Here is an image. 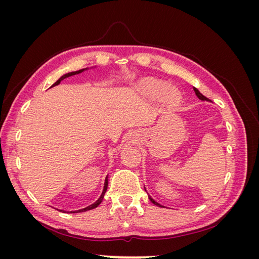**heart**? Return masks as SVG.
Segmentation results:
<instances>
[{
    "label": "heart",
    "mask_w": 259,
    "mask_h": 259,
    "mask_svg": "<svg viewBox=\"0 0 259 259\" xmlns=\"http://www.w3.org/2000/svg\"><path fill=\"white\" fill-rule=\"evenodd\" d=\"M137 90L148 99L156 100L164 98L171 107L178 106L182 101L180 93L176 89H171L170 84L165 81L148 77V79H144L138 83Z\"/></svg>",
    "instance_id": "obj_1"
}]
</instances>
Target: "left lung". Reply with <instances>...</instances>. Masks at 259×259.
<instances>
[{
	"label": "left lung",
	"instance_id": "8db88e82",
	"mask_svg": "<svg viewBox=\"0 0 259 259\" xmlns=\"http://www.w3.org/2000/svg\"><path fill=\"white\" fill-rule=\"evenodd\" d=\"M193 90H194V93H195V95H197V96H198V98H199V99H201V100H206V101H210V100H209L208 98H206L205 96H203V95H202V94H201V93H200V92L198 91V89H195V88H193ZM145 190H146V189H145ZM148 198H149V200H150V201H151V202L153 203V204H154V205H156V206H160V207H164L163 205L159 204V203H158V202H155V201H154V200H153V199H152V198H151V197H150V195H149V194H148Z\"/></svg>",
	"mask_w": 259,
	"mask_h": 259
}]
</instances>
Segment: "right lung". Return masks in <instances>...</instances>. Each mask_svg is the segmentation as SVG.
Returning <instances> with one entry per match:
<instances>
[{
    "instance_id": "right-lung-1",
    "label": "right lung",
    "mask_w": 259,
    "mask_h": 259,
    "mask_svg": "<svg viewBox=\"0 0 259 259\" xmlns=\"http://www.w3.org/2000/svg\"><path fill=\"white\" fill-rule=\"evenodd\" d=\"M88 68H85V69H81V70H79V71H73V72H69V73H66V74H64L62 76H60L59 77V80L58 81H56L55 82L51 88H53V86H56V85H58L62 80L64 79H66V77H69V76H71V75H75V74H79V73H81V72H83L84 70H86ZM107 188H108V177H106V180H105V186H104V190H103V193H101V195L99 197V199L95 202V203H93L92 205H89L88 207H85V208H82V209H79V210H73V211H70V213H82V211H86V210H90V209H93V208H95V207H97L101 202H103V200H104V197H105V193H106V191H107ZM59 210H61V211H64L65 213V210H62V209H59Z\"/></svg>"
}]
</instances>
